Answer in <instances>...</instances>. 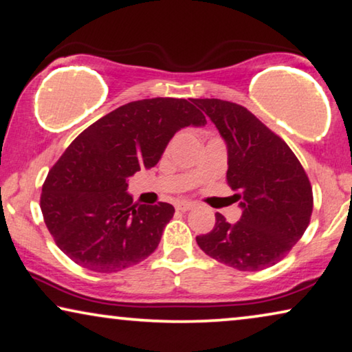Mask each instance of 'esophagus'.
<instances>
[{"mask_svg":"<svg viewBox=\"0 0 352 352\" xmlns=\"http://www.w3.org/2000/svg\"><path fill=\"white\" fill-rule=\"evenodd\" d=\"M192 207H195L192 202H178V204L175 206V209L180 210V212H186V210H191Z\"/></svg>","mask_w":352,"mask_h":352,"instance_id":"obj_1","label":"esophagus"}]
</instances>
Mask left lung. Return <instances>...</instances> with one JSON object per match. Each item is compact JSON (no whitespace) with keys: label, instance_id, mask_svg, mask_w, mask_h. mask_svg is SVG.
<instances>
[{"label":"left lung","instance_id":"left-lung-1","mask_svg":"<svg viewBox=\"0 0 352 352\" xmlns=\"http://www.w3.org/2000/svg\"><path fill=\"white\" fill-rule=\"evenodd\" d=\"M228 146L226 180L239 201L241 220L215 214L214 230L197 236L201 250L239 271L276 265L301 239L313 214V188L298 157L279 135L237 103L192 100Z\"/></svg>","mask_w":352,"mask_h":352}]
</instances>
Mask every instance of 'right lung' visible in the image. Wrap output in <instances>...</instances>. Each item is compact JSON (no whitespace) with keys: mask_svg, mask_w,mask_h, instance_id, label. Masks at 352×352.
<instances>
[{"mask_svg":"<svg viewBox=\"0 0 352 352\" xmlns=\"http://www.w3.org/2000/svg\"><path fill=\"white\" fill-rule=\"evenodd\" d=\"M192 98L156 97L126 103L70 143L44 180L43 219L58 249L96 273H116L150 256L175 209L138 206L127 178L151 169L186 126H204Z\"/></svg>","mask_w":352,"mask_h":352,"instance_id":"right-lung-1","label":"right lung"}]
</instances>
